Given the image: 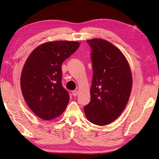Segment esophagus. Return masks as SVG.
Listing matches in <instances>:
<instances>
[{
    "instance_id": "esophagus-1",
    "label": "esophagus",
    "mask_w": 159,
    "mask_h": 159,
    "mask_svg": "<svg viewBox=\"0 0 159 159\" xmlns=\"http://www.w3.org/2000/svg\"><path fill=\"white\" fill-rule=\"evenodd\" d=\"M72 93L73 96H76L77 94H78V91L77 90H73L72 92Z\"/></svg>"
}]
</instances>
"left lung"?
I'll return each instance as SVG.
<instances>
[{
	"label": "left lung",
	"instance_id": "8db88e82",
	"mask_svg": "<svg viewBox=\"0 0 159 159\" xmlns=\"http://www.w3.org/2000/svg\"><path fill=\"white\" fill-rule=\"evenodd\" d=\"M87 42L92 50L93 79L90 102L84 111L91 122L105 126L126 106L133 85L131 70L123 53L109 42L96 38Z\"/></svg>",
	"mask_w": 159,
	"mask_h": 159
}]
</instances>
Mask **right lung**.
Instances as JSON below:
<instances>
[{
  "label": "right lung",
  "instance_id": "right-lung-1",
  "mask_svg": "<svg viewBox=\"0 0 159 159\" xmlns=\"http://www.w3.org/2000/svg\"><path fill=\"white\" fill-rule=\"evenodd\" d=\"M80 46L77 42H48L33 50L24 65L20 86L26 104L37 116L50 120L61 116L70 100L62 86V63Z\"/></svg>",
  "mask_w": 159,
  "mask_h": 159
}]
</instances>
